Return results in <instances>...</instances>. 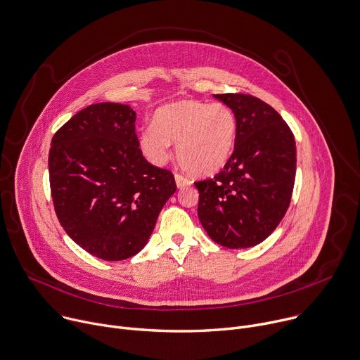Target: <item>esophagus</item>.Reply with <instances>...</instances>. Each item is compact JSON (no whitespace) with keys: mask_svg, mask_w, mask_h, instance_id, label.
<instances>
[{"mask_svg":"<svg viewBox=\"0 0 360 360\" xmlns=\"http://www.w3.org/2000/svg\"><path fill=\"white\" fill-rule=\"evenodd\" d=\"M174 180H176V184H177L179 188L191 186V183H193L190 179H187V177H184V176H181V174H176V176H174Z\"/></svg>","mask_w":360,"mask_h":360,"instance_id":"esophagus-1","label":"esophagus"}]
</instances>
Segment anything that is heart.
<instances>
[{
    "label": "heart",
    "mask_w": 360,
    "mask_h": 360,
    "mask_svg": "<svg viewBox=\"0 0 360 360\" xmlns=\"http://www.w3.org/2000/svg\"><path fill=\"white\" fill-rule=\"evenodd\" d=\"M176 141L180 165L198 176L220 172L230 160L237 141V119L223 103L177 101L159 108L153 124L141 130L139 148L152 165L170 159Z\"/></svg>",
    "instance_id": "b5f03b06"
}]
</instances>
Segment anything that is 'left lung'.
<instances>
[{
    "label": "left lung",
    "mask_w": 360,
    "mask_h": 360,
    "mask_svg": "<svg viewBox=\"0 0 360 360\" xmlns=\"http://www.w3.org/2000/svg\"><path fill=\"white\" fill-rule=\"evenodd\" d=\"M237 119V141L224 169L195 181L197 214L208 237L227 248L268 238L290 207L297 172L295 139L281 115L258 98L214 95Z\"/></svg>",
    "instance_id": "8db88e82"
}]
</instances>
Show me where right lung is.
I'll return each instance as SVG.
<instances>
[{
	"instance_id": "1",
	"label": "right lung",
	"mask_w": 360,
	"mask_h": 360,
	"mask_svg": "<svg viewBox=\"0 0 360 360\" xmlns=\"http://www.w3.org/2000/svg\"><path fill=\"white\" fill-rule=\"evenodd\" d=\"M129 105L102 102L72 116L52 137L51 194L65 233L105 261H122L148 244L177 190L174 176L141 155Z\"/></svg>"
}]
</instances>
